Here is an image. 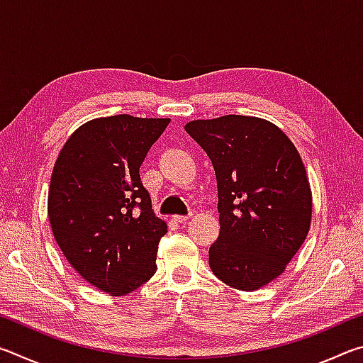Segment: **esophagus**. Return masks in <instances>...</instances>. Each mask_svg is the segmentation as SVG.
Returning <instances> with one entry per match:
<instances>
[{"label":"esophagus","instance_id":"1","mask_svg":"<svg viewBox=\"0 0 363 363\" xmlns=\"http://www.w3.org/2000/svg\"><path fill=\"white\" fill-rule=\"evenodd\" d=\"M189 218L190 216H174L173 219H174V223H177V224H184V223H187Z\"/></svg>","mask_w":363,"mask_h":363}]
</instances>
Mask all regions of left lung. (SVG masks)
I'll return each instance as SVG.
<instances>
[{"label": "left lung", "instance_id": "8db88e82", "mask_svg": "<svg viewBox=\"0 0 363 363\" xmlns=\"http://www.w3.org/2000/svg\"><path fill=\"white\" fill-rule=\"evenodd\" d=\"M186 131L216 173L220 230L210 247L213 274L235 290H259L284 272L309 232L312 192L299 152L257 116L194 120Z\"/></svg>", "mask_w": 363, "mask_h": 363}]
</instances>
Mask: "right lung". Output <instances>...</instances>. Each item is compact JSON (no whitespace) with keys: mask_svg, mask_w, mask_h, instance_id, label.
<instances>
[{"mask_svg":"<svg viewBox=\"0 0 363 363\" xmlns=\"http://www.w3.org/2000/svg\"><path fill=\"white\" fill-rule=\"evenodd\" d=\"M169 118L115 115L84 123L67 139L48 194L52 235L91 285L123 296L157 270L168 225L155 216L139 168Z\"/></svg>","mask_w":363,"mask_h":363,"instance_id":"add662e5","label":"right lung"}]
</instances>
